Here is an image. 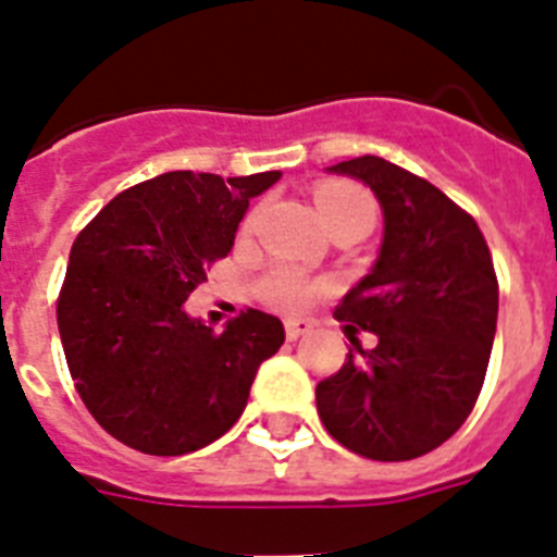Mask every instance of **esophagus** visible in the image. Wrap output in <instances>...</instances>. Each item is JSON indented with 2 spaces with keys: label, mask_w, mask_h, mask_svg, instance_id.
Wrapping results in <instances>:
<instances>
[{
  "label": "esophagus",
  "mask_w": 557,
  "mask_h": 557,
  "mask_svg": "<svg viewBox=\"0 0 557 557\" xmlns=\"http://www.w3.org/2000/svg\"><path fill=\"white\" fill-rule=\"evenodd\" d=\"M284 332H287V339H298L312 332V323L301 321V318H289V321H284Z\"/></svg>",
  "instance_id": "obj_1"
}]
</instances>
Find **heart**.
<instances>
[{
	"label": "heart",
	"mask_w": 557,
	"mask_h": 557,
	"mask_svg": "<svg viewBox=\"0 0 557 557\" xmlns=\"http://www.w3.org/2000/svg\"><path fill=\"white\" fill-rule=\"evenodd\" d=\"M314 203H318V211H321L326 228L332 223H337V220H346V218H366L373 223V214H376V206H373L371 195L354 184L318 186V191H314ZM314 293H318V287H314L309 278H304L301 273H295V270H287V268L270 270V273L262 278L264 301L273 304V307L278 309L304 307V304L312 301Z\"/></svg>",
	"instance_id": "1"
}]
</instances>
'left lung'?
Segmentation results:
<instances>
[{"instance_id":"1","label":"left lung","mask_w":557,"mask_h":557,"mask_svg":"<svg viewBox=\"0 0 557 557\" xmlns=\"http://www.w3.org/2000/svg\"><path fill=\"white\" fill-rule=\"evenodd\" d=\"M329 172L371 186L385 234L371 273L334 309L379 343L366 351L348 337L343 368L314 391L318 416L368 460H412L449 441L482 391L499 312L491 250L469 211L391 161L359 156Z\"/></svg>"}]
</instances>
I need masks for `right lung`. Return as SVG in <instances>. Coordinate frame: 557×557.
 <instances>
[{
    "mask_svg": "<svg viewBox=\"0 0 557 557\" xmlns=\"http://www.w3.org/2000/svg\"><path fill=\"white\" fill-rule=\"evenodd\" d=\"M278 178L164 172L120 191L77 234L58 332L83 405L131 449L175 457L223 437L282 348L273 314L248 309L218 334L184 309L234 248L250 198Z\"/></svg>",
    "mask_w": 557,
    "mask_h": 557,
    "instance_id": "obj_1",
    "label": "right lung"
}]
</instances>
